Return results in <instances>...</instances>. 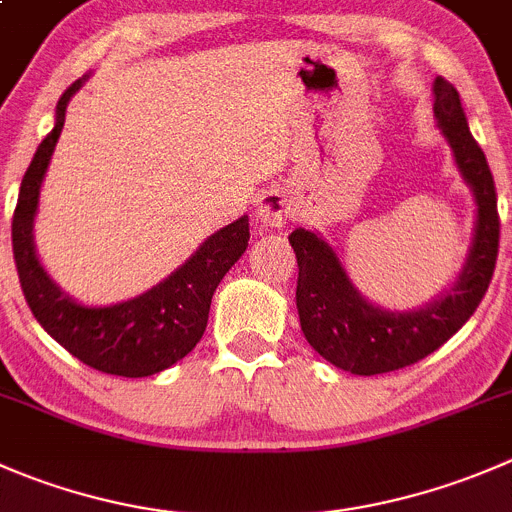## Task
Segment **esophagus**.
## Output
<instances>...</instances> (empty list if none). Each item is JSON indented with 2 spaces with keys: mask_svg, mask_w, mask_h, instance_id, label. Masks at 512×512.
<instances>
[{
  "mask_svg": "<svg viewBox=\"0 0 512 512\" xmlns=\"http://www.w3.org/2000/svg\"><path fill=\"white\" fill-rule=\"evenodd\" d=\"M255 215L262 227H282L292 215V200L282 190L262 192L257 200Z\"/></svg>",
  "mask_w": 512,
  "mask_h": 512,
  "instance_id": "34e87169",
  "label": "esophagus"
}]
</instances>
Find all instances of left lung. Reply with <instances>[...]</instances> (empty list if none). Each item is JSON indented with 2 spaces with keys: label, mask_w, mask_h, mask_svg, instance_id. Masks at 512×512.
<instances>
[{
  "label": "left lung",
  "mask_w": 512,
  "mask_h": 512,
  "mask_svg": "<svg viewBox=\"0 0 512 512\" xmlns=\"http://www.w3.org/2000/svg\"><path fill=\"white\" fill-rule=\"evenodd\" d=\"M433 94L435 119L478 205L470 255L455 285L440 300L415 312L375 307L355 290L322 237L310 230L290 235L300 270L295 300L302 332L327 362L352 375H382L428 357L470 320L493 280L500 242L493 175L483 150L470 135L458 89L448 79L435 77Z\"/></svg>",
  "instance_id": "obj_1"
}]
</instances>
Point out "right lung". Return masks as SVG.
I'll list each match as a JSON object with an SVG mask.
<instances>
[{
	"label": "right lung",
	"mask_w": 512,
	"mask_h": 512,
	"mask_svg": "<svg viewBox=\"0 0 512 512\" xmlns=\"http://www.w3.org/2000/svg\"><path fill=\"white\" fill-rule=\"evenodd\" d=\"M82 79L59 97L54 130L34 152L24 172L12 217V250L24 300L39 325L84 365L107 375L147 377L167 370L192 352L207 327L210 302L217 285L247 250L250 222L240 217L207 237L200 250L172 272L165 282L135 300L109 307H87L64 295L39 265L34 252V215L39 187L64 127V114Z\"/></svg>",
	"instance_id": "1"
}]
</instances>
